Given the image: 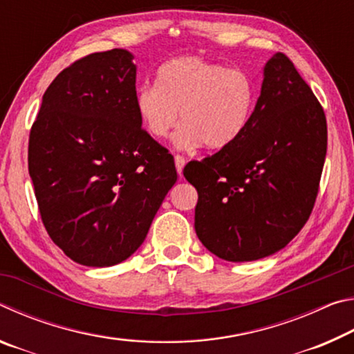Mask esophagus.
<instances>
[{
    "label": "esophagus",
    "mask_w": 354,
    "mask_h": 354,
    "mask_svg": "<svg viewBox=\"0 0 354 354\" xmlns=\"http://www.w3.org/2000/svg\"><path fill=\"white\" fill-rule=\"evenodd\" d=\"M175 165H176L178 175L181 176L183 175V169H184V165H185V159L183 158V156H179V154L175 156Z\"/></svg>",
    "instance_id": "1"
}]
</instances>
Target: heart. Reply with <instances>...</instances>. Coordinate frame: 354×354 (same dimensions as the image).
<instances>
[{"label":"heart","mask_w":354,"mask_h":354,"mask_svg":"<svg viewBox=\"0 0 354 354\" xmlns=\"http://www.w3.org/2000/svg\"><path fill=\"white\" fill-rule=\"evenodd\" d=\"M256 101V81L245 70L181 56L160 65L154 86L137 91L136 109L154 139L169 136L181 115L183 124L173 137L178 148L192 149L205 143L220 149L245 134Z\"/></svg>","instance_id":"1"}]
</instances>
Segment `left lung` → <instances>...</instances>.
I'll use <instances>...</instances> for the list:
<instances>
[{
    "instance_id": "8db88e82",
    "label": "left lung",
    "mask_w": 354,
    "mask_h": 354,
    "mask_svg": "<svg viewBox=\"0 0 354 354\" xmlns=\"http://www.w3.org/2000/svg\"><path fill=\"white\" fill-rule=\"evenodd\" d=\"M326 145L322 104L290 59L277 53L263 67L245 134L184 167L198 192L195 231L201 243L230 262L284 248L313 212Z\"/></svg>"
}]
</instances>
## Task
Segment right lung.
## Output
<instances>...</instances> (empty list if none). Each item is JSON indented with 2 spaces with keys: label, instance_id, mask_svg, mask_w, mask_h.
I'll list each match as a JSON object with an SVG mask.
<instances>
[{
  "label": "right lung",
  "instance_id": "obj_1",
  "mask_svg": "<svg viewBox=\"0 0 354 354\" xmlns=\"http://www.w3.org/2000/svg\"><path fill=\"white\" fill-rule=\"evenodd\" d=\"M136 93L129 51L92 53L50 84L29 134L41 221L82 266L128 259L176 183L173 156L142 128Z\"/></svg>",
  "mask_w": 354,
  "mask_h": 354
}]
</instances>
